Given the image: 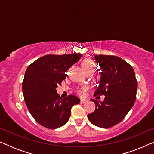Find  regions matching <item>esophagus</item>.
Wrapping results in <instances>:
<instances>
[{
  "mask_svg": "<svg viewBox=\"0 0 154 154\" xmlns=\"http://www.w3.org/2000/svg\"><path fill=\"white\" fill-rule=\"evenodd\" d=\"M86 102H87V100H81V104H85Z\"/></svg>",
  "mask_w": 154,
  "mask_h": 154,
  "instance_id": "1",
  "label": "esophagus"
}]
</instances>
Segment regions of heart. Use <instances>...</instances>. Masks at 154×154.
I'll use <instances>...</instances> for the list:
<instances>
[{
  "instance_id": "1",
  "label": "heart",
  "mask_w": 154,
  "mask_h": 154,
  "mask_svg": "<svg viewBox=\"0 0 154 154\" xmlns=\"http://www.w3.org/2000/svg\"><path fill=\"white\" fill-rule=\"evenodd\" d=\"M83 68L84 69V71L87 70V69H94V64L92 62L91 60H86L84 61L83 63ZM85 90H86V87L83 86V87H81V88H79V89L77 90V92L80 94V95H84Z\"/></svg>"
}]
</instances>
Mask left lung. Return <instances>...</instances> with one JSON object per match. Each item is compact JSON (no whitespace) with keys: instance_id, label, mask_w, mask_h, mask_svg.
I'll list each match as a JSON object with an SVG mask.
<instances>
[{"instance_id":"left-lung-1","label":"left lung","mask_w":154,"mask_h":154,"mask_svg":"<svg viewBox=\"0 0 154 154\" xmlns=\"http://www.w3.org/2000/svg\"><path fill=\"white\" fill-rule=\"evenodd\" d=\"M100 68V80L94 94L104 95L103 102L91 100L95 110L88 115L91 123L108 128L120 123L136 100L137 90L134 69L123 59L113 55H94Z\"/></svg>"}]
</instances>
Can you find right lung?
I'll use <instances>...</instances> for the list:
<instances>
[{
	"label": "right lung",
	"mask_w": 154,
	"mask_h": 154,
	"mask_svg": "<svg viewBox=\"0 0 154 154\" xmlns=\"http://www.w3.org/2000/svg\"><path fill=\"white\" fill-rule=\"evenodd\" d=\"M81 54H48L29 65L24 74L22 91L31 116L39 124L49 129L62 127L68 122L71 109L79 104L77 97L64 98L56 88L66 78L67 70L81 57Z\"/></svg>",
	"instance_id": "1"
}]
</instances>
